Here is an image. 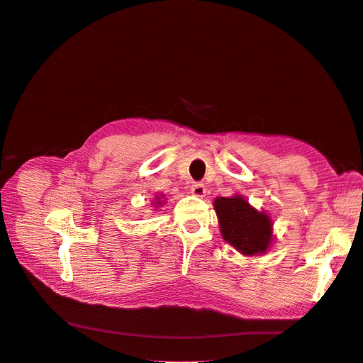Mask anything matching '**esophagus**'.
Listing matches in <instances>:
<instances>
[{"label":"esophagus","instance_id":"obj_1","mask_svg":"<svg viewBox=\"0 0 363 363\" xmlns=\"http://www.w3.org/2000/svg\"><path fill=\"white\" fill-rule=\"evenodd\" d=\"M190 191H191V194H194V196L202 198V196H206L207 189H206V185H203V184L196 182V184L191 185V190Z\"/></svg>","mask_w":363,"mask_h":363}]
</instances>
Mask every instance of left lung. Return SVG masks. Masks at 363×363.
<instances>
[{"label": "left lung", "instance_id": "1", "mask_svg": "<svg viewBox=\"0 0 363 363\" xmlns=\"http://www.w3.org/2000/svg\"><path fill=\"white\" fill-rule=\"evenodd\" d=\"M216 215L225 242L245 256L264 255L273 242V222L265 211H257L242 196L216 198Z\"/></svg>", "mask_w": 363, "mask_h": 363}]
</instances>
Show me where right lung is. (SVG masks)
<instances>
[{
	"mask_svg": "<svg viewBox=\"0 0 363 363\" xmlns=\"http://www.w3.org/2000/svg\"><path fill=\"white\" fill-rule=\"evenodd\" d=\"M161 198H164V196H162V194H161ZM155 201H156V202H155V203H156V206H155V207H157V206H161V203H162V202H160V196H157V198H156Z\"/></svg>",
	"mask_w": 363,
	"mask_h": 363,
	"instance_id": "obj_1",
	"label": "right lung"
}]
</instances>
